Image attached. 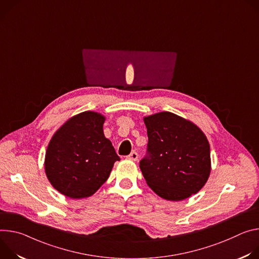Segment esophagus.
<instances>
[{"instance_id":"34e87169","label":"esophagus","mask_w":259,"mask_h":259,"mask_svg":"<svg viewBox=\"0 0 259 259\" xmlns=\"http://www.w3.org/2000/svg\"><path fill=\"white\" fill-rule=\"evenodd\" d=\"M138 157H139V154H138L137 152H135V151H133L130 155H127V158H128V159L135 160V161L138 159Z\"/></svg>"}]
</instances>
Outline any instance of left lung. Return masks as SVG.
<instances>
[{
	"instance_id": "obj_1",
	"label": "left lung",
	"mask_w": 259,
	"mask_h": 259,
	"mask_svg": "<svg viewBox=\"0 0 259 259\" xmlns=\"http://www.w3.org/2000/svg\"><path fill=\"white\" fill-rule=\"evenodd\" d=\"M144 122L148 144L140 168L148 186L167 200H182L202 189L211 171L205 134L170 112L150 115Z\"/></svg>"
}]
</instances>
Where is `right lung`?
Wrapping results in <instances>:
<instances>
[{"instance_id":"add662e5","label":"right lung","mask_w":259,"mask_h":259,"mask_svg":"<svg viewBox=\"0 0 259 259\" xmlns=\"http://www.w3.org/2000/svg\"><path fill=\"white\" fill-rule=\"evenodd\" d=\"M103 115L86 111L70 118L51 138L45 173L51 185L71 198L93 195L120 160L103 131Z\"/></svg>"}]
</instances>
